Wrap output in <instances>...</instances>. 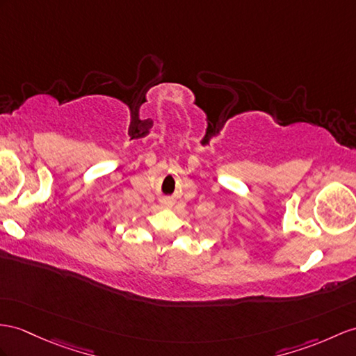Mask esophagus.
I'll return each mask as SVG.
<instances>
[{
	"label": "esophagus",
	"instance_id": "obj_1",
	"mask_svg": "<svg viewBox=\"0 0 356 356\" xmlns=\"http://www.w3.org/2000/svg\"><path fill=\"white\" fill-rule=\"evenodd\" d=\"M163 205L169 208V207H172V202L170 201H163Z\"/></svg>",
	"mask_w": 356,
	"mask_h": 356
}]
</instances>
